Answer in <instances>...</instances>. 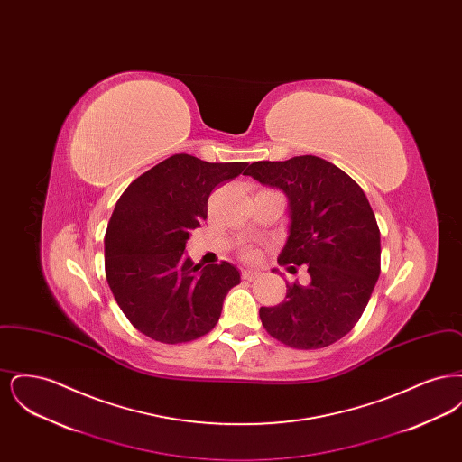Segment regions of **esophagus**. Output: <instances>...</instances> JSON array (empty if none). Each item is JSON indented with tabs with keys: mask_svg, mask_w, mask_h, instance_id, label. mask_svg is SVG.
Segmentation results:
<instances>
[{
	"mask_svg": "<svg viewBox=\"0 0 462 462\" xmlns=\"http://www.w3.org/2000/svg\"><path fill=\"white\" fill-rule=\"evenodd\" d=\"M241 277L244 281H254L260 277V272H253V270H242Z\"/></svg>",
	"mask_w": 462,
	"mask_h": 462,
	"instance_id": "34e87169",
	"label": "esophagus"
}]
</instances>
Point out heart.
<instances>
[{
    "instance_id": "1",
    "label": "heart",
    "mask_w": 462,
    "mask_h": 462,
    "mask_svg": "<svg viewBox=\"0 0 462 462\" xmlns=\"http://www.w3.org/2000/svg\"><path fill=\"white\" fill-rule=\"evenodd\" d=\"M242 256H244V260H247V262H254V260L260 258V253H258L254 247H244Z\"/></svg>"
}]
</instances>
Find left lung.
I'll use <instances>...</instances> for the list:
<instances>
[{
  "mask_svg": "<svg viewBox=\"0 0 462 462\" xmlns=\"http://www.w3.org/2000/svg\"><path fill=\"white\" fill-rule=\"evenodd\" d=\"M245 175L289 199L281 264H307L310 282L287 284L286 300L260 308L266 332L296 350L326 348L355 328L381 273V234L360 185L317 155L258 161ZM291 266V270H296Z\"/></svg>",
  "mask_w": 462,
  "mask_h": 462,
  "instance_id": "obj_1",
  "label": "left lung"
}]
</instances>
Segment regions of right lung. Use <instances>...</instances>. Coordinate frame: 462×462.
Wrapping results in <instances>:
<instances>
[{"instance_id":"1","label":"right lung","mask_w":462,"mask_h":462,"mask_svg":"<svg viewBox=\"0 0 462 462\" xmlns=\"http://www.w3.org/2000/svg\"><path fill=\"white\" fill-rule=\"evenodd\" d=\"M245 166L171 155L133 180L116 202L104 239L106 277L134 329L176 345L217 326L241 273L226 262L194 264L183 254L185 242L208 218L211 192Z\"/></svg>"}]
</instances>
